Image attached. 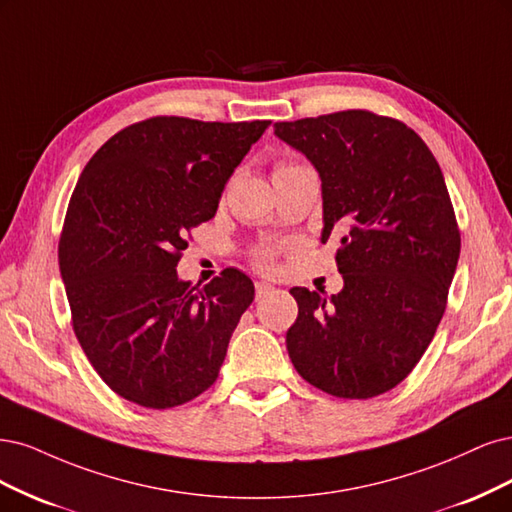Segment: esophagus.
Returning <instances> with one entry per match:
<instances>
[{
  "instance_id": "esophagus-1",
  "label": "esophagus",
  "mask_w": 512,
  "mask_h": 512,
  "mask_svg": "<svg viewBox=\"0 0 512 512\" xmlns=\"http://www.w3.org/2000/svg\"><path fill=\"white\" fill-rule=\"evenodd\" d=\"M274 291H276L274 285L266 283V280H257V283H255V295H257V300L266 298V295H272Z\"/></svg>"
}]
</instances>
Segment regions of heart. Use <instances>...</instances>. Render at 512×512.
<instances>
[{
	"mask_svg": "<svg viewBox=\"0 0 512 512\" xmlns=\"http://www.w3.org/2000/svg\"><path fill=\"white\" fill-rule=\"evenodd\" d=\"M280 168H289V166H285V163H283V166H278L276 170H280ZM270 259H272V255L268 253V251H263V253H259V261H261V266H270Z\"/></svg>",
	"mask_w": 512,
	"mask_h": 512,
	"instance_id": "obj_1",
	"label": "heart"
}]
</instances>
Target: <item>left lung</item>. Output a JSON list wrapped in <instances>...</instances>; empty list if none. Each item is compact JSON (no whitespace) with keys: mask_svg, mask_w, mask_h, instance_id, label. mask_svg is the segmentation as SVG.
Returning a JSON list of instances; mask_svg holds the SVG:
<instances>
[{"mask_svg":"<svg viewBox=\"0 0 512 512\" xmlns=\"http://www.w3.org/2000/svg\"><path fill=\"white\" fill-rule=\"evenodd\" d=\"M274 134L319 172L321 242L340 236L344 278L332 298L289 291L291 364L336 398H374L419 364L447 308L461 240L444 176L415 131L368 110L276 123Z\"/></svg>","mask_w":512,"mask_h":512,"instance_id":"1","label":"left lung"}]
</instances>
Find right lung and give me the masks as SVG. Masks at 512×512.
<instances>
[{
	"instance_id": "right-lung-1",
	"label": "right lung",
	"mask_w": 512,
	"mask_h": 512,
	"mask_svg": "<svg viewBox=\"0 0 512 512\" xmlns=\"http://www.w3.org/2000/svg\"><path fill=\"white\" fill-rule=\"evenodd\" d=\"M268 125L153 117L114 134L82 170L59 270L82 351L121 398L161 410L217 381L253 280L227 268L200 289L176 266Z\"/></svg>"
}]
</instances>
